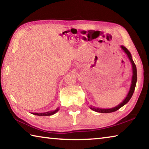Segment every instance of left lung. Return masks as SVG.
Here are the masks:
<instances>
[{
	"mask_svg": "<svg viewBox=\"0 0 149 149\" xmlns=\"http://www.w3.org/2000/svg\"><path fill=\"white\" fill-rule=\"evenodd\" d=\"M122 49L124 50V52L127 54L128 58L130 60L131 63L132 64V68H133V76H132V85H131V87H130V90L128 94L124 100L118 106H117L116 107L112 108H110V109H102V108H95V107H91L90 108L93 110L95 111V112H100V113H110V112H114L115 111L118 110V109H120L121 107H122L123 106H124L126 103H127L128 101L130 100L131 98H132V95L133 94V92H134L135 89V85H136V83H137V68H136V65L135 64L134 62L132 60V55H131V53L130 52L129 50H128L125 47L123 46H121Z\"/></svg>",
	"mask_w": 149,
	"mask_h": 149,
	"instance_id": "left-lung-1",
	"label": "left lung"
}]
</instances>
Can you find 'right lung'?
I'll use <instances>...</instances> for the list:
<instances>
[{
	"instance_id": "right-lung-1",
	"label": "right lung",
	"mask_w": 149,
	"mask_h": 149,
	"mask_svg": "<svg viewBox=\"0 0 149 149\" xmlns=\"http://www.w3.org/2000/svg\"><path fill=\"white\" fill-rule=\"evenodd\" d=\"M58 108H57L56 110H55L54 111H51V112H47L45 113H32V114L36 116H51L55 114L56 112H58Z\"/></svg>"
}]
</instances>
